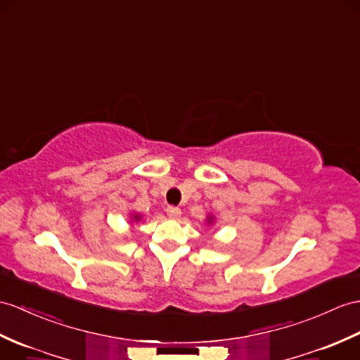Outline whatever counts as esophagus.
Listing matches in <instances>:
<instances>
[{
	"mask_svg": "<svg viewBox=\"0 0 360 360\" xmlns=\"http://www.w3.org/2000/svg\"><path fill=\"white\" fill-rule=\"evenodd\" d=\"M166 214H168V217L172 218V220H177V218H180L181 215V210L175 206H168L166 207Z\"/></svg>",
	"mask_w": 360,
	"mask_h": 360,
	"instance_id": "1",
	"label": "esophagus"
}]
</instances>
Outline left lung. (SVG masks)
<instances>
[{
	"label": "left lung",
	"instance_id": "1",
	"mask_svg": "<svg viewBox=\"0 0 360 360\" xmlns=\"http://www.w3.org/2000/svg\"><path fill=\"white\" fill-rule=\"evenodd\" d=\"M214 223H215V215L209 214V215L206 217V224H207V226H212Z\"/></svg>",
	"mask_w": 360,
	"mask_h": 360
}]
</instances>
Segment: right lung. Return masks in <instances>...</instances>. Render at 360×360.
I'll return each instance as SVG.
<instances>
[{
    "instance_id": "right-lung-1",
    "label": "right lung",
    "mask_w": 360,
    "mask_h": 360,
    "mask_svg": "<svg viewBox=\"0 0 360 360\" xmlns=\"http://www.w3.org/2000/svg\"><path fill=\"white\" fill-rule=\"evenodd\" d=\"M142 215H140L139 212H129V224H136L139 221H142Z\"/></svg>"
}]
</instances>
